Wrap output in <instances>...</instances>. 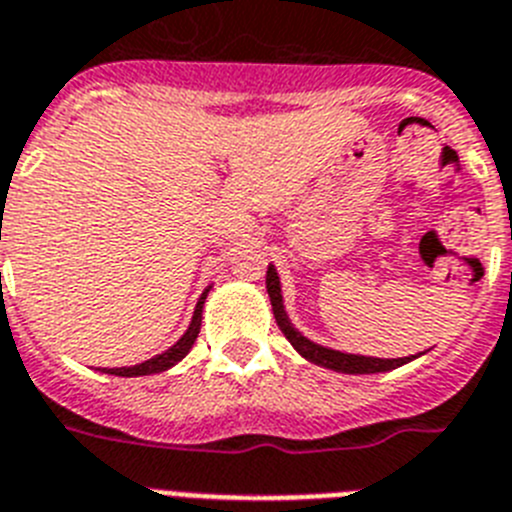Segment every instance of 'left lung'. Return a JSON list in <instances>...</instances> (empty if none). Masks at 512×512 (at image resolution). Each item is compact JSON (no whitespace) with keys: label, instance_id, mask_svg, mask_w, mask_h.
I'll use <instances>...</instances> for the list:
<instances>
[{"label":"left lung","instance_id":"1","mask_svg":"<svg viewBox=\"0 0 512 512\" xmlns=\"http://www.w3.org/2000/svg\"><path fill=\"white\" fill-rule=\"evenodd\" d=\"M266 292H269V300H272L274 318H277V326L282 329V334L287 336V342L298 349L300 355L305 357L313 365H321V368L336 370V373H349V375H368V373H386V370L401 368L414 357H399V360H381V357H362V355H347V352H336V349L321 347V344L310 342L308 336L300 334L295 326L290 323L285 313V303H282V287H279L277 269L269 266L266 269Z\"/></svg>","mask_w":512,"mask_h":512}]
</instances>
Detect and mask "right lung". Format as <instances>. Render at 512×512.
I'll use <instances>...</instances> for the list:
<instances>
[{
  "label": "right lung",
  "mask_w": 512,
  "mask_h": 512,
  "mask_svg": "<svg viewBox=\"0 0 512 512\" xmlns=\"http://www.w3.org/2000/svg\"><path fill=\"white\" fill-rule=\"evenodd\" d=\"M207 292H202V298H199V303H196L194 308V318H191L189 329H186V334L178 339L176 344L170 349H165L163 355L152 357V360H144L139 362V365H134V368H106L103 373L108 375H121V378H137V375H152V373H163V370L173 368V365H178V362L183 360V357L189 355V349L194 347L196 336H199V329H202V308H204V300H207Z\"/></svg>",
  "instance_id": "add662e5"
}]
</instances>
